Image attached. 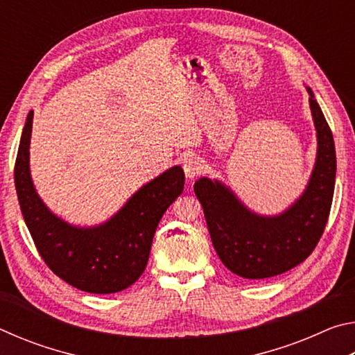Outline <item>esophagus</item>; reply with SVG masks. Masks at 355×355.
<instances>
[{"mask_svg": "<svg viewBox=\"0 0 355 355\" xmlns=\"http://www.w3.org/2000/svg\"><path fill=\"white\" fill-rule=\"evenodd\" d=\"M183 171H184L186 178L194 180L203 171V164L200 158H197L194 155H189L183 163Z\"/></svg>", "mask_w": 355, "mask_h": 355, "instance_id": "obj_1", "label": "esophagus"}]
</instances>
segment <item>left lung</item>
Wrapping results in <instances>:
<instances>
[{
    "instance_id": "left-lung-1",
    "label": "left lung",
    "mask_w": 355,
    "mask_h": 355,
    "mask_svg": "<svg viewBox=\"0 0 355 355\" xmlns=\"http://www.w3.org/2000/svg\"><path fill=\"white\" fill-rule=\"evenodd\" d=\"M305 89L316 130V159L304 192L290 207L277 214H258L220 180L200 177L194 183L216 254L228 271L243 279L274 277L297 266L313 252L327 224L336 173L335 144L313 91Z\"/></svg>"
}]
</instances>
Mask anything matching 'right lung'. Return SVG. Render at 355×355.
I'll return each mask as SVG.
<instances>
[{
    "mask_svg": "<svg viewBox=\"0 0 355 355\" xmlns=\"http://www.w3.org/2000/svg\"><path fill=\"white\" fill-rule=\"evenodd\" d=\"M33 117L29 111L14 178L21 214L40 257L58 277L81 291L111 294L131 286L147 266L161 218L183 192V169L173 166L142 184L101 224L73 225L53 213L35 191L29 169Z\"/></svg>",
    "mask_w": 355,
    "mask_h": 355,
    "instance_id": "obj_1",
    "label": "right lung"
}]
</instances>
